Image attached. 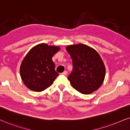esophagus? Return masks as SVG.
Masks as SVG:
<instances>
[{"label": "esophagus", "instance_id": "1", "mask_svg": "<svg viewBox=\"0 0 130 130\" xmlns=\"http://www.w3.org/2000/svg\"><path fill=\"white\" fill-rule=\"evenodd\" d=\"M67 74H68V72H67V71H63L62 73V74H63V75H67Z\"/></svg>", "mask_w": 130, "mask_h": 130}]
</instances>
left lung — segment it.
I'll return each instance as SVG.
<instances>
[{
    "instance_id": "left-lung-1",
    "label": "left lung",
    "mask_w": 130,
    "mask_h": 130,
    "mask_svg": "<svg viewBox=\"0 0 130 130\" xmlns=\"http://www.w3.org/2000/svg\"><path fill=\"white\" fill-rule=\"evenodd\" d=\"M66 49L74 65L68 77L72 87L84 94H91L99 89L104 81L106 68L98 52L81 43L69 45Z\"/></svg>"
}]
</instances>
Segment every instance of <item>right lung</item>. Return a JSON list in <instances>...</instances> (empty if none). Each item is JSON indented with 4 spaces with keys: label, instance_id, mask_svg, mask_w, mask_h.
<instances>
[{
    "label": "right lung",
    "instance_id": "add662e5",
    "mask_svg": "<svg viewBox=\"0 0 130 130\" xmlns=\"http://www.w3.org/2000/svg\"><path fill=\"white\" fill-rule=\"evenodd\" d=\"M59 46L41 43L34 46L24 57L20 66V75L26 87L42 91L50 87L59 75L55 70L52 57Z\"/></svg>",
    "mask_w": 130,
    "mask_h": 130
}]
</instances>
